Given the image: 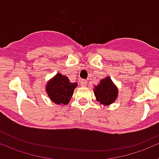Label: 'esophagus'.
<instances>
[{"mask_svg": "<svg viewBox=\"0 0 159 159\" xmlns=\"http://www.w3.org/2000/svg\"><path fill=\"white\" fill-rule=\"evenodd\" d=\"M80 85L81 86H87V80H80Z\"/></svg>", "mask_w": 159, "mask_h": 159, "instance_id": "34e87169", "label": "esophagus"}]
</instances>
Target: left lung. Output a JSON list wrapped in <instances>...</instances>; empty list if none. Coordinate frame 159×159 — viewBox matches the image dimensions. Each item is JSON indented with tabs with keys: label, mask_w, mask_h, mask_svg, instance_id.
Here are the masks:
<instances>
[{
	"label": "left lung",
	"mask_w": 159,
	"mask_h": 159,
	"mask_svg": "<svg viewBox=\"0 0 159 159\" xmlns=\"http://www.w3.org/2000/svg\"><path fill=\"white\" fill-rule=\"evenodd\" d=\"M94 93L97 101L102 104L108 105L116 100L118 91L116 87L112 84L111 80L109 77H106L100 81L99 84L95 87Z\"/></svg>",
	"instance_id": "obj_1"
}]
</instances>
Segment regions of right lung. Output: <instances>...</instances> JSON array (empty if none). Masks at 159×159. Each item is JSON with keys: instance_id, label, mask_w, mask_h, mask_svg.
Masks as SVG:
<instances>
[{"instance_id": "1", "label": "right lung", "mask_w": 159, "mask_h": 159, "mask_svg": "<svg viewBox=\"0 0 159 159\" xmlns=\"http://www.w3.org/2000/svg\"><path fill=\"white\" fill-rule=\"evenodd\" d=\"M76 86V83H71L67 76L59 73L48 83L46 91L52 102L64 105L69 102Z\"/></svg>"}]
</instances>
